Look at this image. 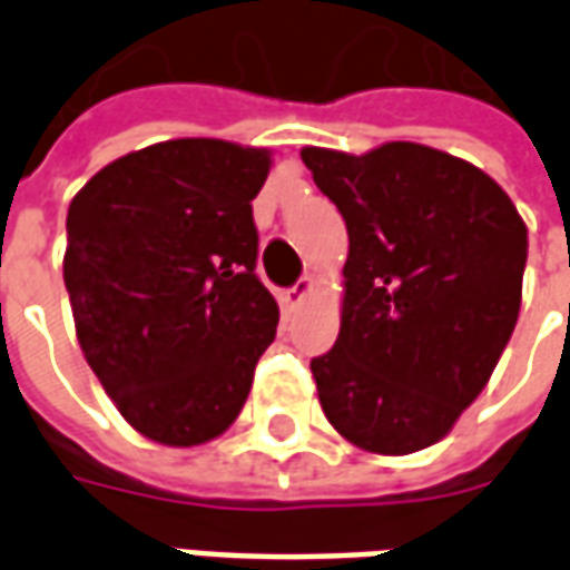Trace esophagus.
<instances>
[{"label": "esophagus", "instance_id": "esophagus-1", "mask_svg": "<svg viewBox=\"0 0 570 570\" xmlns=\"http://www.w3.org/2000/svg\"><path fill=\"white\" fill-rule=\"evenodd\" d=\"M311 289H314V281H311V277H302L296 286H289V289H286L284 302L289 305V308H296V305H302V302L311 296Z\"/></svg>", "mask_w": 570, "mask_h": 570}]
</instances>
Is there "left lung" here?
I'll return each mask as SVG.
<instances>
[{
  "label": "left lung",
  "instance_id": "8db88e82",
  "mask_svg": "<svg viewBox=\"0 0 570 570\" xmlns=\"http://www.w3.org/2000/svg\"><path fill=\"white\" fill-rule=\"evenodd\" d=\"M302 161L351 240L342 330L311 360L323 415L363 452H421L482 394L513 335L525 223L489 174L421 142L305 146Z\"/></svg>",
  "mask_w": 570,
  "mask_h": 570
}]
</instances>
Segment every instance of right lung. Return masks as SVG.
Segmentation results:
<instances>
[{
	"mask_svg": "<svg viewBox=\"0 0 570 570\" xmlns=\"http://www.w3.org/2000/svg\"><path fill=\"white\" fill-rule=\"evenodd\" d=\"M268 170V149L183 137L106 164L69 204L81 354L146 440L210 442L247 403L281 317L256 277L249 204Z\"/></svg>",
	"mask_w": 570,
	"mask_h": 570,
	"instance_id": "right-lung-1",
	"label": "right lung"
}]
</instances>
